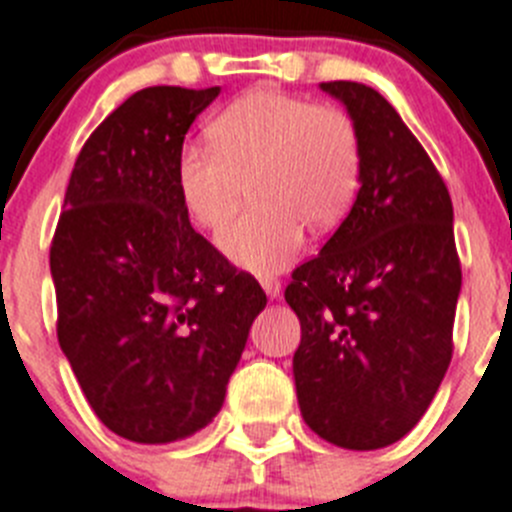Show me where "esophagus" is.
<instances>
[{"instance_id": "esophagus-1", "label": "esophagus", "mask_w": 512, "mask_h": 512, "mask_svg": "<svg viewBox=\"0 0 512 512\" xmlns=\"http://www.w3.org/2000/svg\"><path fill=\"white\" fill-rule=\"evenodd\" d=\"M261 287H264V292L274 299V297H279V292H281V281L276 279V276H261Z\"/></svg>"}]
</instances>
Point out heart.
Listing matches in <instances>:
<instances>
[{
  "instance_id": "1",
  "label": "heart",
  "mask_w": 512,
  "mask_h": 512,
  "mask_svg": "<svg viewBox=\"0 0 512 512\" xmlns=\"http://www.w3.org/2000/svg\"><path fill=\"white\" fill-rule=\"evenodd\" d=\"M213 149L187 147L177 187L192 223L220 233L228 259L251 271L287 266L302 248L304 225L332 228L353 203L360 180V134L332 103L259 88L228 103L208 126Z\"/></svg>"
}]
</instances>
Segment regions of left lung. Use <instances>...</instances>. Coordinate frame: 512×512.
Returning a JSON list of instances; mask_svg holds the SVG:
<instances>
[{"instance_id": "left-lung-1", "label": "left lung", "mask_w": 512, "mask_h": 512, "mask_svg": "<svg viewBox=\"0 0 512 512\" xmlns=\"http://www.w3.org/2000/svg\"><path fill=\"white\" fill-rule=\"evenodd\" d=\"M360 134L353 210L292 271L299 409L314 434L381 449L429 409L454 353L462 266L442 175L391 103L365 83L327 81Z\"/></svg>"}]
</instances>
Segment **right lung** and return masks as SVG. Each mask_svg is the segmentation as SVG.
I'll return each mask as SVG.
<instances>
[{"mask_svg":"<svg viewBox=\"0 0 512 512\" xmlns=\"http://www.w3.org/2000/svg\"><path fill=\"white\" fill-rule=\"evenodd\" d=\"M220 86H152L96 126L50 243L58 342L98 419L167 444L220 411L266 294L190 225L182 142Z\"/></svg>","mask_w":512,"mask_h":512,"instance_id":"right-lung-1","label":"right lung"}]
</instances>
